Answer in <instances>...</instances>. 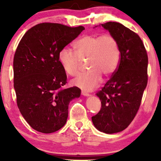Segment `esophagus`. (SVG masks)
Masks as SVG:
<instances>
[{
  "instance_id": "esophagus-1",
  "label": "esophagus",
  "mask_w": 161,
  "mask_h": 161,
  "mask_svg": "<svg viewBox=\"0 0 161 161\" xmlns=\"http://www.w3.org/2000/svg\"><path fill=\"white\" fill-rule=\"evenodd\" d=\"M81 94H82V95H83V96H89L90 94L88 93V92H85V91H82L81 92Z\"/></svg>"
}]
</instances>
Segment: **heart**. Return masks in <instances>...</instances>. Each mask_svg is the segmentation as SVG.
Returning <instances> with one entry per match:
<instances>
[{"instance_id":"obj_1","label":"heart","mask_w":161,"mask_h":161,"mask_svg":"<svg viewBox=\"0 0 161 161\" xmlns=\"http://www.w3.org/2000/svg\"><path fill=\"white\" fill-rule=\"evenodd\" d=\"M75 52L64 47L59 53V61L66 73L76 75L87 61V72L72 80V85L91 91L102 81V75L109 77L117 69L120 59L119 42L113 35H85L74 44Z\"/></svg>"}]
</instances>
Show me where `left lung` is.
Returning <instances> with one entry per match:
<instances>
[{
    "mask_svg": "<svg viewBox=\"0 0 161 161\" xmlns=\"http://www.w3.org/2000/svg\"><path fill=\"white\" fill-rule=\"evenodd\" d=\"M101 25L117 39L120 59L116 72L96 94L101 108L92 119L97 129L111 134L127 128L139 109L148 81V56L136 33L116 22Z\"/></svg>",
    "mask_w": 161,
    "mask_h": 161,
    "instance_id": "1",
    "label": "left lung"
}]
</instances>
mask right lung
I'll return each mask as SVG.
<instances>
[{"instance_id":"obj_1","label":"right lung","mask_w":161,"mask_h":161,"mask_svg":"<svg viewBox=\"0 0 161 161\" xmlns=\"http://www.w3.org/2000/svg\"><path fill=\"white\" fill-rule=\"evenodd\" d=\"M85 28L42 23L22 37L14 56V88L17 107L28 125L43 133H54L66 124L68 107L79 97L76 86L64 89L67 75L59 53Z\"/></svg>"}]
</instances>
